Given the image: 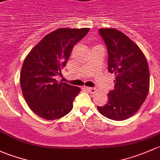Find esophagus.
<instances>
[{
	"mask_svg": "<svg viewBox=\"0 0 160 160\" xmlns=\"http://www.w3.org/2000/svg\"><path fill=\"white\" fill-rule=\"evenodd\" d=\"M85 89H86L88 92H89L90 93H92V94L95 93V92H97L96 88H91V87H85Z\"/></svg>",
	"mask_w": 160,
	"mask_h": 160,
	"instance_id": "1",
	"label": "esophagus"
}]
</instances>
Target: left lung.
I'll use <instances>...</instances> for the list:
<instances>
[{"instance_id": "obj_1", "label": "left lung", "mask_w": 160, "mask_h": 160, "mask_svg": "<svg viewBox=\"0 0 160 160\" xmlns=\"http://www.w3.org/2000/svg\"><path fill=\"white\" fill-rule=\"evenodd\" d=\"M108 50V69L116 76L114 89L104 106H97L102 116L116 121L132 116L146 100L149 89V70L144 54L134 42L116 28H101Z\"/></svg>"}]
</instances>
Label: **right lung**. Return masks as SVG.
<instances>
[{"label": "right lung", "mask_w": 160, "mask_h": 160, "mask_svg": "<svg viewBox=\"0 0 160 160\" xmlns=\"http://www.w3.org/2000/svg\"><path fill=\"white\" fill-rule=\"evenodd\" d=\"M89 31L85 28L56 29L44 36L26 56L20 75L23 96L33 112L46 120L62 118L72 111L81 88L58 82L72 48Z\"/></svg>", "instance_id": "obj_1"}]
</instances>
